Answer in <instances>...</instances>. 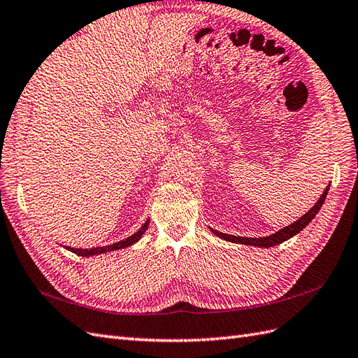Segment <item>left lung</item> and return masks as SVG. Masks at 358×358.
Masks as SVG:
<instances>
[{
	"instance_id": "obj_1",
	"label": "left lung",
	"mask_w": 358,
	"mask_h": 358,
	"mask_svg": "<svg viewBox=\"0 0 358 358\" xmlns=\"http://www.w3.org/2000/svg\"><path fill=\"white\" fill-rule=\"evenodd\" d=\"M328 189H329V185L325 188L324 194L319 197V200L315 203V206H313L307 214H303L299 220H296L294 223L285 226V228L280 229V231L272 234V235H267V237L248 238V237H235V235L223 234V232L214 231V229H211V232L214 235H217V237H219V238H222V240L231 241V243H237V245H248V246H255V248H273L276 245H281V243H284V241H287L289 238L294 237L296 234H299L305 228V226H307L313 219H315L316 214L319 213L320 206L324 205V202H325L327 194H328Z\"/></svg>"
}]
</instances>
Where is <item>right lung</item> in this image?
Here are the masks:
<instances>
[{
  "label": "right lung",
  "mask_w": 358,
  "mask_h": 358,
  "mask_svg": "<svg viewBox=\"0 0 358 358\" xmlns=\"http://www.w3.org/2000/svg\"><path fill=\"white\" fill-rule=\"evenodd\" d=\"M149 223H150V220L147 219V222L141 226V229H139L138 232H135L134 235H130V237L121 240L118 243H113V245H109V246H100V248H91V249H77V248H71V246H64V248L69 252H74V254L78 257H86V258L94 257V255H100V254H106V252H112V250L124 249V248L135 245L136 241L141 240L143 234L147 231V228H149Z\"/></svg>",
  "instance_id": "add662e5"
}]
</instances>
